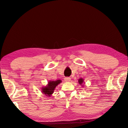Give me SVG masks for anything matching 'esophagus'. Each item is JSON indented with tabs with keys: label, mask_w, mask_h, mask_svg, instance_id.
I'll return each instance as SVG.
<instances>
[{
	"label": "esophagus",
	"mask_w": 128,
	"mask_h": 128,
	"mask_svg": "<svg viewBox=\"0 0 128 128\" xmlns=\"http://www.w3.org/2000/svg\"><path fill=\"white\" fill-rule=\"evenodd\" d=\"M70 79H71V78H70L66 77L64 78V81H66V82H69V81H70Z\"/></svg>",
	"instance_id": "obj_1"
}]
</instances>
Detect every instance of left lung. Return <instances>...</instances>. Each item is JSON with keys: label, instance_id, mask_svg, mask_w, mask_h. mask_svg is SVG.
Wrapping results in <instances>:
<instances>
[{"label": "left lung", "instance_id": "left-lung-1", "mask_svg": "<svg viewBox=\"0 0 128 128\" xmlns=\"http://www.w3.org/2000/svg\"><path fill=\"white\" fill-rule=\"evenodd\" d=\"M78 84H80V85H83L82 84L84 82V80L82 78H80L78 80Z\"/></svg>", "mask_w": 128, "mask_h": 128}]
</instances>
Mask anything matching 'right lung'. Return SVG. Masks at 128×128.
I'll return each instance as SVG.
<instances>
[{"label":"right lung","mask_w":128,"mask_h":128,"mask_svg":"<svg viewBox=\"0 0 128 128\" xmlns=\"http://www.w3.org/2000/svg\"><path fill=\"white\" fill-rule=\"evenodd\" d=\"M62 82V81L60 80H57L55 81L50 80L48 81L47 85L44 87H42L41 88L42 93L43 94H45L46 96H51L52 94H53L56 87Z\"/></svg>","instance_id":"add662e5"}]
</instances>
